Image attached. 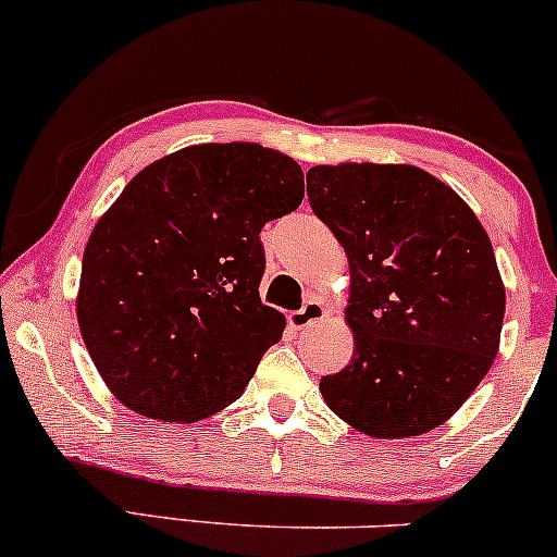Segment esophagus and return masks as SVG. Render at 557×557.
<instances>
[{"instance_id":"esophagus-1","label":"esophagus","mask_w":557,"mask_h":557,"mask_svg":"<svg viewBox=\"0 0 557 557\" xmlns=\"http://www.w3.org/2000/svg\"><path fill=\"white\" fill-rule=\"evenodd\" d=\"M322 318H325V305H322L320 299H310L299 312L289 314V325L294 331H305L307 325H312V322H318Z\"/></svg>"}]
</instances>
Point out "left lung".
Returning a JSON list of instances; mask_svg holds the SVG:
<instances>
[{
	"mask_svg": "<svg viewBox=\"0 0 557 557\" xmlns=\"http://www.w3.org/2000/svg\"><path fill=\"white\" fill-rule=\"evenodd\" d=\"M314 216L351 263L354 359L327 408L376 438L442 425L488 374L506 292L491 239L449 185L410 164H318Z\"/></svg>",
	"mask_w": 557,
	"mask_h": 557,
	"instance_id": "left-lung-1",
	"label": "left lung"
}]
</instances>
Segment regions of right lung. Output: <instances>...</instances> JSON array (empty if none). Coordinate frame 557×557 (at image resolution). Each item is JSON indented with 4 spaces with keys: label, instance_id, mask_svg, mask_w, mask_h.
<instances>
[{
    "label": "right lung",
    "instance_id": "right-lung-1",
    "mask_svg": "<svg viewBox=\"0 0 557 557\" xmlns=\"http://www.w3.org/2000/svg\"><path fill=\"white\" fill-rule=\"evenodd\" d=\"M305 198V173L258 144H201L123 188L82 258L77 320L111 393L157 421L237 400L284 333L260 301V230Z\"/></svg>",
    "mask_w": 557,
    "mask_h": 557
}]
</instances>
